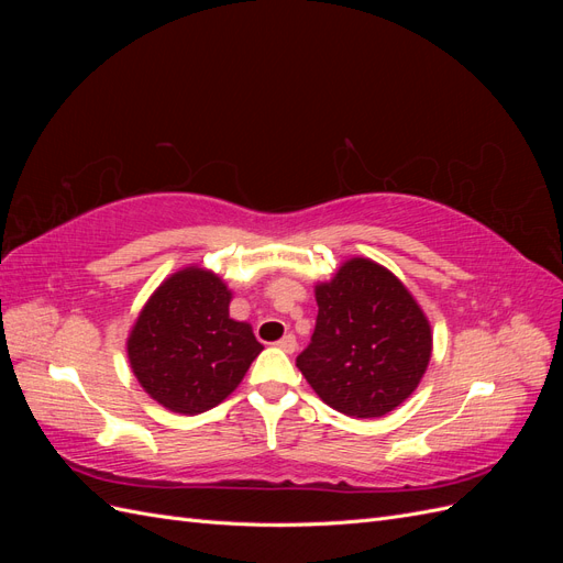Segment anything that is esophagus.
Wrapping results in <instances>:
<instances>
[{"instance_id": "esophagus-1", "label": "esophagus", "mask_w": 563, "mask_h": 563, "mask_svg": "<svg viewBox=\"0 0 563 563\" xmlns=\"http://www.w3.org/2000/svg\"><path fill=\"white\" fill-rule=\"evenodd\" d=\"M277 347L291 354L296 350V335L294 333H286L282 340H277Z\"/></svg>"}]
</instances>
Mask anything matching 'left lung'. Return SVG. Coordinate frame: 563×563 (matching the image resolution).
Here are the masks:
<instances>
[{
  "label": "left lung",
  "mask_w": 563,
  "mask_h": 563,
  "mask_svg": "<svg viewBox=\"0 0 563 563\" xmlns=\"http://www.w3.org/2000/svg\"><path fill=\"white\" fill-rule=\"evenodd\" d=\"M317 323L296 366L335 411L380 418L418 387L432 354L420 305L383 265L352 258L317 286Z\"/></svg>",
  "instance_id": "1"
}]
</instances>
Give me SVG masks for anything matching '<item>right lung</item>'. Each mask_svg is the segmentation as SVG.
Returning <instances> with one entry per match:
<instances>
[{"instance_id":"1","label":"right lung","mask_w":563,"mask_h":563,"mask_svg":"<svg viewBox=\"0 0 563 563\" xmlns=\"http://www.w3.org/2000/svg\"><path fill=\"white\" fill-rule=\"evenodd\" d=\"M228 286L187 267L168 277L129 335V362L147 395L197 416L223 401L263 352L249 323L230 319Z\"/></svg>"}]
</instances>
